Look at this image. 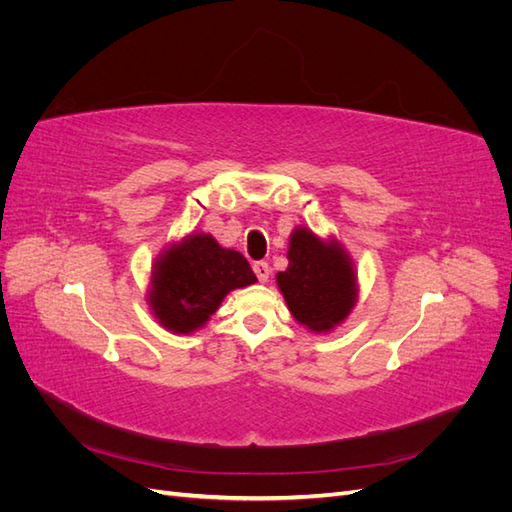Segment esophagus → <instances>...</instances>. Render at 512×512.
Listing matches in <instances>:
<instances>
[{"mask_svg":"<svg viewBox=\"0 0 512 512\" xmlns=\"http://www.w3.org/2000/svg\"><path fill=\"white\" fill-rule=\"evenodd\" d=\"M254 273H256V277H258V282H267L269 280V275H271V267L267 265V262H262V260H258V262H254Z\"/></svg>","mask_w":512,"mask_h":512,"instance_id":"obj_1","label":"esophagus"}]
</instances>
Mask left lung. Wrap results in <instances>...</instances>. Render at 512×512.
I'll return each instance as SVG.
<instances>
[{"mask_svg": "<svg viewBox=\"0 0 512 512\" xmlns=\"http://www.w3.org/2000/svg\"><path fill=\"white\" fill-rule=\"evenodd\" d=\"M277 286L292 316L316 333L346 320L356 301V275L344 247L303 226L292 230L288 269L277 273Z\"/></svg>", "mask_w": 512, "mask_h": 512, "instance_id": "1", "label": "left lung"}]
</instances>
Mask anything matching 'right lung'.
Masks as SVG:
<instances>
[{"label": "right lung", "instance_id": "right-lung-1", "mask_svg": "<svg viewBox=\"0 0 512 512\" xmlns=\"http://www.w3.org/2000/svg\"><path fill=\"white\" fill-rule=\"evenodd\" d=\"M254 282L243 254L226 250L205 232H192L153 265L149 305L168 331L192 333L215 314L230 290Z\"/></svg>", "mask_w": 512, "mask_h": 512}]
</instances>
